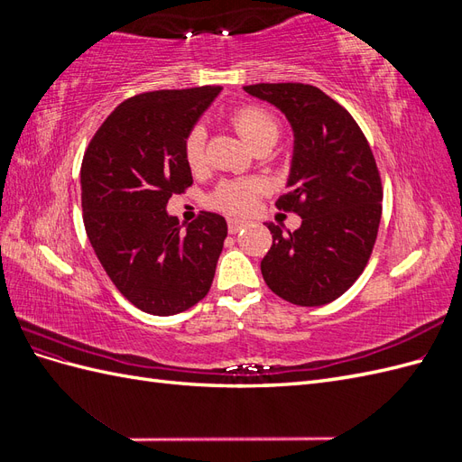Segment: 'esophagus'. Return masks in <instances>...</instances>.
Segmentation results:
<instances>
[{"instance_id":"obj_1","label":"esophagus","mask_w":462,"mask_h":462,"mask_svg":"<svg viewBox=\"0 0 462 462\" xmlns=\"http://www.w3.org/2000/svg\"><path fill=\"white\" fill-rule=\"evenodd\" d=\"M243 227H245V221H243V219H235V217H229V219H227V229H229L231 235L239 233Z\"/></svg>"}]
</instances>
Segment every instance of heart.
<instances>
[{"label": "heart", "instance_id": "b5f03b06", "mask_svg": "<svg viewBox=\"0 0 462 462\" xmlns=\"http://www.w3.org/2000/svg\"><path fill=\"white\" fill-rule=\"evenodd\" d=\"M231 125L250 148L262 143L275 144L279 136V121L272 111L260 106L236 107L231 114ZM204 148L206 131L194 127L185 141V160L192 170H199L204 163ZM260 194L262 187L256 180H227L212 194V204L229 214H248L256 206Z\"/></svg>", "mask_w": 462, "mask_h": 462}]
</instances>
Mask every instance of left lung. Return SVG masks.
<instances>
[{
	"mask_svg": "<svg viewBox=\"0 0 462 462\" xmlns=\"http://www.w3.org/2000/svg\"><path fill=\"white\" fill-rule=\"evenodd\" d=\"M245 90L282 109L295 133L291 190L275 206L302 223L292 233L268 223L273 243L260 263L263 282L291 304H328L365 272L380 229L383 189L372 148L353 116L312 85Z\"/></svg>",
	"mask_w": 462,
	"mask_h": 462,
	"instance_id": "left-lung-1",
	"label": "left lung"
}]
</instances>
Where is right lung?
Returning <instances> with one entry per match:
<instances>
[{
    "instance_id": "1",
    "label": "right lung",
    "mask_w": 462,
    "mask_h": 462,
    "mask_svg": "<svg viewBox=\"0 0 462 462\" xmlns=\"http://www.w3.org/2000/svg\"><path fill=\"white\" fill-rule=\"evenodd\" d=\"M221 87L153 90L119 104L80 165L82 221L94 253L138 310L171 316L212 287L227 223L212 212L180 229L165 212L192 185L185 141Z\"/></svg>"
}]
</instances>
